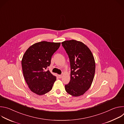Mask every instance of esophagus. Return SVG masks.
<instances>
[{
	"instance_id": "esophagus-1",
	"label": "esophagus",
	"mask_w": 124,
	"mask_h": 124,
	"mask_svg": "<svg viewBox=\"0 0 124 124\" xmlns=\"http://www.w3.org/2000/svg\"><path fill=\"white\" fill-rule=\"evenodd\" d=\"M58 78H62V75H58Z\"/></svg>"
}]
</instances>
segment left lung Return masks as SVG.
<instances>
[{
    "instance_id": "left-lung-1",
    "label": "left lung",
    "mask_w": 124,
    "mask_h": 124,
    "mask_svg": "<svg viewBox=\"0 0 124 124\" xmlns=\"http://www.w3.org/2000/svg\"><path fill=\"white\" fill-rule=\"evenodd\" d=\"M62 46L68 55L70 66V80L65 85L66 92L74 97L83 95L89 89L95 73V62L90 49L75 40L65 41Z\"/></svg>"
}]
</instances>
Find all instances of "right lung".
<instances>
[{
    "instance_id": "obj_1",
    "label": "right lung",
    "mask_w": 124,
    "mask_h": 124,
    "mask_svg": "<svg viewBox=\"0 0 124 124\" xmlns=\"http://www.w3.org/2000/svg\"><path fill=\"white\" fill-rule=\"evenodd\" d=\"M60 43L42 41L30 46L22 60L24 79L29 89L38 95H44L51 89L56 77L49 70L52 55L59 48Z\"/></svg>"
}]
</instances>
